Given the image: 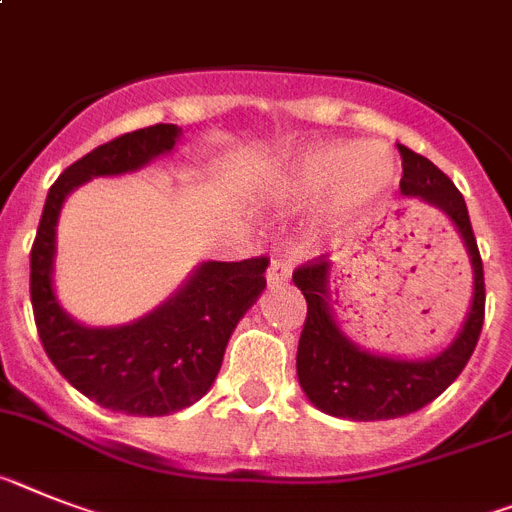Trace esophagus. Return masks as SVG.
Returning a JSON list of instances; mask_svg holds the SVG:
<instances>
[{"label": "esophagus", "mask_w": 512, "mask_h": 512, "mask_svg": "<svg viewBox=\"0 0 512 512\" xmlns=\"http://www.w3.org/2000/svg\"><path fill=\"white\" fill-rule=\"evenodd\" d=\"M289 278H291L289 260H283V257H273V260H270V268H268L270 286H283V283H289Z\"/></svg>", "instance_id": "34e87169"}]
</instances>
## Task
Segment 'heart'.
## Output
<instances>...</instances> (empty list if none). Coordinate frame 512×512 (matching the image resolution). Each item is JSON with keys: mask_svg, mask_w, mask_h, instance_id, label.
<instances>
[{"mask_svg": "<svg viewBox=\"0 0 512 512\" xmlns=\"http://www.w3.org/2000/svg\"><path fill=\"white\" fill-rule=\"evenodd\" d=\"M398 166L388 148L349 140L309 143L270 166L255 192L273 208H309L330 200L328 223L349 221L393 190Z\"/></svg>", "mask_w": 512, "mask_h": 512, "instance_id": "obj_1", "label": "heart"}]
</instances>
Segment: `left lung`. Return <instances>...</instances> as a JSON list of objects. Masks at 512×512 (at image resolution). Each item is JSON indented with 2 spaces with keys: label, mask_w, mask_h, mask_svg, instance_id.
Returning a JSON list of instances; mask_svg holds the SVG:
<instances>
[{
  "label": "left lung",
  "mask_w": 512,
  "mask_h": 512,
  "mask_svg": "<svg viewBox=\"0 0 512 512\" xmlns=\"http://www.w3.org/2000/svg\"><path fill=\"white\" fill-rule=\"evenodd\" d=\"M398 150L403 158L401 195L416 197L448 216L461 234L474 268V296L466 320L448 349L427 359H401L362 349L343 333L330 307L333 265L325 257L294 270L296 289L307 299V320L296 349L299 385L312 406L351 422L398 419L435 401L463 372L484 325V268L468 221L466 200L429 158L403 145H398Z\"/></svg>",
  "instance_id": "left-lung-1"
}]
</instances>
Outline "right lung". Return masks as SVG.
Instances as JSON below:
<instances>
[{
	"instance_id": "1",
	"label": "right lung",
	"mask_w": 512,
	"mask_h": 512,
	"mask_svg": "<svg viewBox=\"0 0 512 512\" xmlns=\"http://www.w3.org/2000/svg\"><path fill=\"white\" fill-rule=\"evenodd\" d=\"M182 137L176 124L98 145L59 174L46 195L30 249V302L41 343L59 375L90 401L130 416H166L200 401L216 380L223 351L265 289V257L200 263L161 307L124 325L90 328L67 315L54 294L57 223L72 190L96 176H119L166 156Z\"/></svg>"
}]
</instances>
